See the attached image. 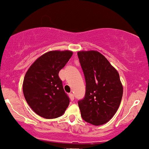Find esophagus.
Masks as SVG:
<instances>
[{
    "mask_svg": "<svg viewBox=\"0 0 149 149\" xmlns=\"http://www.w3.org/2000/svg\"><path fill=\"white\" fill-rule=\"evenodd\" d=\"M69 96H70V100H71L72 101H74V95L72 94V93H70V94H69Z\"/></svg>",
    "mask_w": 149,
    "mask_h": 149,
    "instance_id": "1",
    "label": "esophagus"
}]
</instances>
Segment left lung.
Wrapping results in <instances>:
<instances>
[{
  "mask_svg": "<svg viewBox=\"0 0 149 149\" xmlns=\"http://www.w3.org/2000/svg\"><path fill=\"white\" fill-rule=\"evenodd\" d=\"M86 80V93L79 101L81 118L90 124H106L114 116L123 94L119 73L96 51L77 52Z\"/></svg>",
  "mask_w": 149,
  "mask_h": 149,
  "instance_id": "left-lung-1",
  "label": "left lung"
}]
</instances>
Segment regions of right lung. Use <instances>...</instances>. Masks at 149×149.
<instances>
[{
  "mask_svg": "<svg viewBox=\"0 0 149 149\" xmlns=\"http://www.w3.org/2000/svg\"><path fill=\"white\" fill-rule=\"evenodd\" d=\"M71 51H51L44 53L29 67L22 84L26 101L32 111L46 119L65 113L70 99L58 76L72 56Z\"/></svg>",
  "mask_w": 149,
  "mask_h": 149,
  "instance_id": "add662e5",
  "label": "right lung"
}]
</instances>
